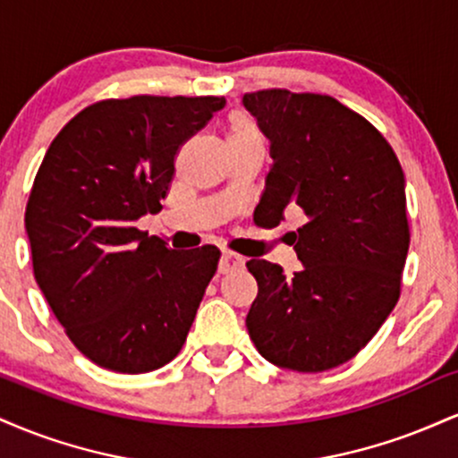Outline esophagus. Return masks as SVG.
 I'll return each instance as SVG.
<instances>
[{
  "mask_svg": "<svg viewBox=\"0 0 458 458\" xmlns=\"http://www.w3.org/2000/svg\"><path fill=\"white\" fill-rule=\"evenodd\" d=\"M245 265V260L241 256L233 254V251H224L222 260H219V273H230L234 269H241Z\"/></svg>",
  "mask_w": 458,
  "mask_h": 458,
  "instance_id": "obj_1",
  "label": "esophagus"
}]
</instances>
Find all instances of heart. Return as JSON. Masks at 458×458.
<instances>
[{
    "instance_id": "heart-1",
    "label": "heart",
    "mask_w": 458,
    "mask_h": 458,
    "mask_svg": "<svg viewBox=\"0 0 458 458\" xmlns=\"http://www.w3.org/2000/svg\"><path fill=\"white\" fill-rule=\"evenodd\" d=\"M230 144H260V131L254 120L245 114H234L230 118Z\"/></svg>"
}]
</instances>
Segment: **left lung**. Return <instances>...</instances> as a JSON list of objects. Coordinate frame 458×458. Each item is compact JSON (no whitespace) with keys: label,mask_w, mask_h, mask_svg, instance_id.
<instances>
[{"label":"left lung","mask_w":458,"mask_h":458,"mask_svg":"<svg viewBox=\"0 0 458 458\" xmlns=\"http://www.w3.org/2000/svg\"><path fill=\"white\" fill-rule=\"evenodd\" d=\"M271 144L259 208L295 233L301 269L250 260L259 282L245 325L259 353L297 372H323L360 353L401 297L409 250L403 167L386 138L325 94L260 90L243 97Z\"/></svg>","instance_id":"obj_1"}]
</instances>
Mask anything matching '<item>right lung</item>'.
Listing matches in <instances>:
<instances>
[{
  "label": "right lung",
  "mask_w": 458,
  "mask_h": 458,
  "mask_svg": "<svg viewBox=\"0 0 458 458\" xmlns=\"http://www.w3.org/2000/svg\"><path fill=\"white\" fill-rule=\"evenodd\" d=\"M224 105L148 94L94 103L40 163L25 208L34 277L97 366L140 375L185 344L219 250H170L135 222L161 211L178 148Z\"/></svg>",
  "instance_id": "1"
}]
</instances>
